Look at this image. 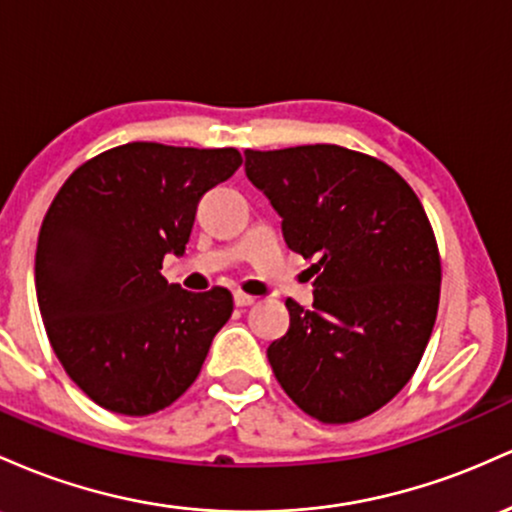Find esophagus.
I'll list each match as a JSON object with an SVG mask.
<instances>
[{
	"mask_svg": "<svg viewBox=\"0 0 512 512\" xmlns=\"http://www.w3.org/2000/svg\"><path fill=\"white\" fill-rule=\"evenodd\" d=\"M256 302L254 295H244V292H234V304L237 307H251Z\"/></svg>",
	"mask_w": 512,
	"mask_h": 512,
	"instance_id": "34e87169",
	"label": "esophagus"
}]
</instances>
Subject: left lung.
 Segmentation results:
<instances>
[{
  "instance_id": "8db88e82",
  "label": "left lung",
  "mask_w": 512,
  "mask_h": 512,
  "mask_svg": "<svg viewBox=\"0 0 512 512\" xmlns=\"http://www.w3.org/2000/svg\"><path fill=\"white\" fill-rule=\"evenodd\" d=\"M244 157L287 246L319 256L312 309L287 300L290 331L268 346V363L309 416H370L411 380L433 333L440 256L426 210L392 166L346 147Z\"/></svg>"
}]
</instances>
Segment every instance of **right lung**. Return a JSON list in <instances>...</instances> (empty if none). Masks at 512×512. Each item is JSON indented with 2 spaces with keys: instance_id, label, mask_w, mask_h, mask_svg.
Here are the masks:
<instances>
[{
  "instance_id": "obj_1",
  "label": "right lung",
  "mask_w": 512,
  "mask_h": 512,
  "mask_svg": "<svg viewBox=\"0 0 512 512\" xmlns=\"http://www.w3.org/2000/svg\"><path fill=\"white\" fill-rule=\"evenodd\" d=\"M239 166L232 147L130 142L55 195L36 251L40 317L67 375L103 409L149 416L174 404L232 317L229 290L169 285L162 261L186 254L198 200Z\"/></svg>"
}]
</instances>
